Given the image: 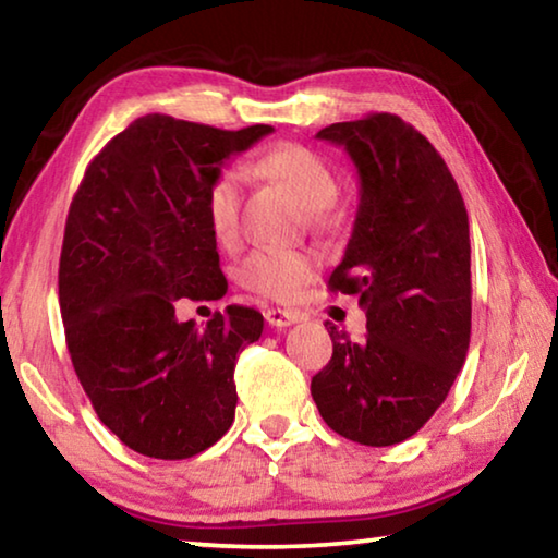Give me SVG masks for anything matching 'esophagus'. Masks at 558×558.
I'll return each mask as SVG.
<instances>
[{
	"label": "esophagus",
	"mask_w": 558,
	"mask_h": 558,
	"mask_svg": "<svg viewBox=\"0 0 558 558\" xmlns=\"http://www.w3.org/2000/svg\"><path fill=\"white\" fill-rule=\"evenodd\" d=\"M266 323L270 327H290L300 323V313H295V310H280V307H268L266 313Z\"/></svg>",
	"instance_id": "esophagus-1"
}]
</instances>
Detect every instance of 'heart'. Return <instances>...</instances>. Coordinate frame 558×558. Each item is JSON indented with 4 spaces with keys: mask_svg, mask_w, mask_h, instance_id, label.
Segmentation results:
<instances>
[{
    "mask_svg": "<svg viewBox=\"0 0 558 558\" xmlns=\"http://www.w3.org/2000/svg\"><path fill=\"white\" fill-rule=\"evenodd\" d=\"M258 172L286 186L302 209L313 214L315 223H329L327 206L337 199V177L332 167L305 145H280L263 155ZM206 219L216 239L231 243L241 226V174L223 169L206 189ZM319 260L315 253L295 248H258L241 263V282L258 295L278 302L295 300L315 278Z\"/></svg>",
    "mask_w": 558,
    "mask_h": 558,
    "instance_id": "obj_1",
    "label": "heart"
}]
</instances>
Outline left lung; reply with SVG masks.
Masks as SVG:
<instances>
[{
    "label": "left lung",
    "instance_id": "8db88e82",
    "mask_svg": "<svg viewBox=\"0 0 558 558\" xmlns=\"http://www.w3.org/2000/svg\"><path fill=\"white\" fill-rule=\"evenodd\" d=\"M317 140L344 147L359 174L354 229L329 288L359 295L366 335L352 342L329 327L332 359L310 391L339 436L396 446L438 411L465 364V202L438 149L391 112L335 122Z\"/></svg>",
    "mask_w": 558,
    "mask_h": 558
}]
</instances>
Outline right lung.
<instances>
[{"instance_id":"add662e5","label":"right lung","mask_w":558,"mask_h":558,"mask_svg":"<svg viewBox=\"0 0 558 558\" xmlns=\"http://www.w3.org/2000/svg\"><path fill=\"white\" fill-rule=\"evenodd\" d=\"M270 132L153 112L100 149L73 196L59 263L65 342L98 418L140 456L192 458L231 428L235 359L263 315L231 305L199 329L174 305L223 298L206 189Z\"/></svg>"}]
</instances>
